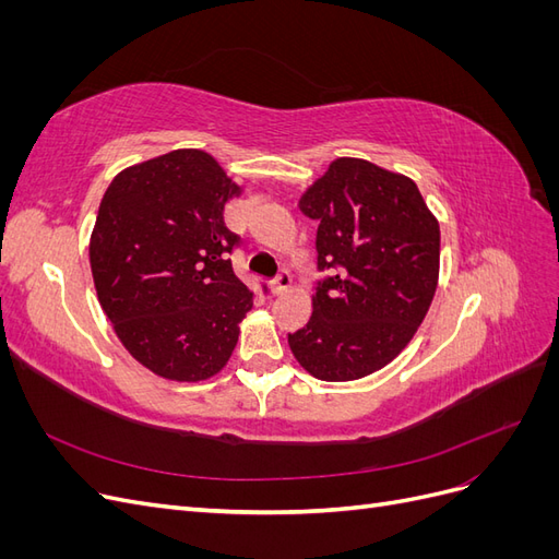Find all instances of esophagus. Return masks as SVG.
<instances>
[{
	"instance_id": "esophagus-1",
	"label": "esophagus",
	"mask_w": 559,
	"mask_h": 559,
	"mask_svg": "<svg viewBox=\"0 0 559 559\" xmlns=\"http://www.w3.org/2000/svg\"><path fill=\"white\" fill-rule=\"evenodd\" d=\"M289 286H292V275L286 273V270H282V273L273 280V284H270V292H273V296H282Z\"/></svg>"
}]
</instances>
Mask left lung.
Listing matches in <instances>:
<instances>
[{
    "label": "left lung",
    "instance_id": "8db88e82",
    "mask_svg": "<svg viewBox=\"0 0 559 559\" xmlns=\"http://www.w3.org/2000/svg\"><path fill=\"white\" fill-rule=\"evenodd\" d=\"M298 207L319 222L317 267L331 275L289 347L319 380L366 378L399 357L429 312L441 265L438 218L411 177L364 158H335Z\"/></svg>",
    "mask_w": 559,
    "mask_h": 559
}]
</instances>
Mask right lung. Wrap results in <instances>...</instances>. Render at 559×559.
I'll return each mask as SVG.
<instances>
[{
    "label": "right lung",
    "instance_id": "obj_1",
    "mask_svg": "<svg viewBox=\"0 0 559 559\" xmlns=\"http://www.w3.org/2000/svg\"><path fill=\"white\" fill-rule=\"evenodd\" d=\"M242 193L207 151L177 148L118 173L91 235L95 292L123 347L177 382L216 376L238 345L253 294L228 253L224 224Z\"/></svg>",
    "mask_w": 559,
    "mask_h": 559
}]
</instances>
